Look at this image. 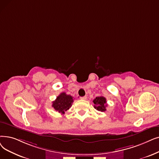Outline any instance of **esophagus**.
I'll use <instances>...</instances> for the list:
<instances>
[{"label": "esophagus", "mask_w": 159, "mask_h": 159, "mask_svg": "<svg viewBox=\"0 0 159 159\" xmlns=\"http://www.w3.org/2000/svg\"><path fill=\"white\" fill-rule=\"evenodd\" d=\"M80 99L82 100H86L87 99V97L86 96H84V97H80Z\"/></svg>", "instance_id": "34e87169"}]
</instances>
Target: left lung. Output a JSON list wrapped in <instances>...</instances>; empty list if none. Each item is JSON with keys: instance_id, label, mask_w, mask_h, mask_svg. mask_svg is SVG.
<instances>
[{"instance_id": "8db88e82", "label": "left lung", "mask_w": 159, "mask_h": 159, "mask_svg": "<svg viewBox=\"0 0 159 159\" xmlns=\"http://www.w3.org/2000/svg\"><path fill=\"white\" fill-rule=\"evenodd\" d=\"M94 103V108L97 109L98 111L105 112L107 110L106 107H107V99L103 96L97 97L93 101Z\"/></svg>"}]
</instances>
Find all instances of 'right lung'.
<instances>
[{
  "mask_svg": "<svg viewBox=\"0 0 159 159\" xmlns=\"http://www.w3.org/2000/svg\"><path fill=\"white\" fill-rule=\"evenodd\" d=\"M73 102V97L63 92L61 93L55 101L52 102V107L59 113L64 114L72 106Z\"/></svg>",
  "mask_w": 159,
  "mask_h": 159,
  "instance_id": "1",
  "label": "right lung"
}]
</instances>
